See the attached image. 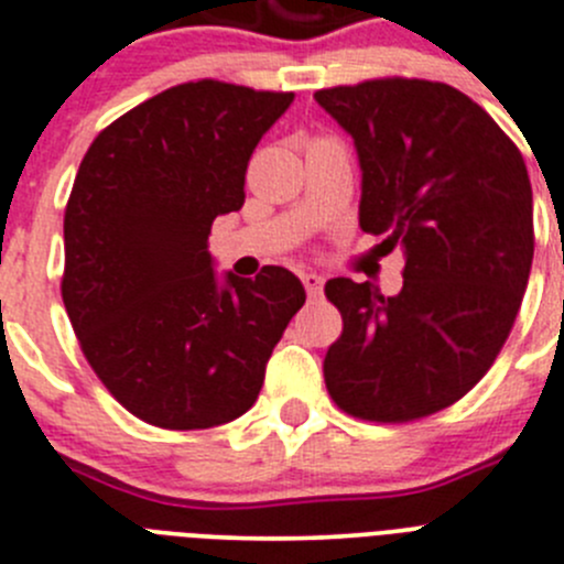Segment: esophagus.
Here are the masks:
<instances>
[{
	"label": "esophagus",
	"mask_w": 564,
	"mask_h": 564,
	"mask_svg": "<svg viewBox=\"0 0 564 564\" xmlns=\"http://www.w3.org/2000/svg\"><path fill=\"white\" fill-rule=\"evenodd\" d=\"M300 281H303L308 297H319L322 286H325V278L316 275V272H303V275H300Z\"/></svg>",
	"instance_id": "34e87169"
}]
</instances>
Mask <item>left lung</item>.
Wrapping results in <instances>:
<instances>
[{
  "mask_svg": "<svg viewBox=\"0 0 564 564\" xmlns=\"http://www.w3.org/2000/svg\"><path fill=\"white\" fill-rule=\"evenodd\" d=\"M358 149L360 228L402 248V292L333 278L344 330L325 386L355 419L404 424L466 397L505 347L534 256L532 184L510 137L444 82L316 90Z\"/></svg>",
  "mask_w": 564,
  "mask_h": 564,
  "instance_id": "left-lung-1",
  "label": "left lung"
}]
</instances>
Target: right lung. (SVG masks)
Wrapping results in <instances>:
<instances>
[{
	"instance_id": "obj_1",
	"label": "right lung",
	"mask_w": 564,
	"mask_h": 564,
	"mask_svg": "<svg viewBox=\"0 0 564 564\" xmlns=\"http://www.w3.org/2000/svg\"><path fill=\"white\" fill-rule=\"evenodd\" d=\"M294 93L198 79L98 131L65 206L59 292L107 391L162 430H206L253 408L305 289L283 267L217 283L215 217Z\"/></svg>"
}]
</instances>
